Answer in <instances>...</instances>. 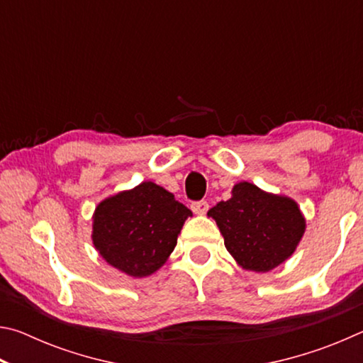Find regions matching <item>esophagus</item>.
Returning a JSON list of instances; mask_svg holds the SVG:
<instances>
[{
	"label": "esophagus",
	"instance_id": "obj_1",
	"mask_svg": "<svg viewBox=\"0 0 363 363\" xmlns=\"http://www.w3.org/2000/svg\"><path fill=\"white\" fill-rule=\"evenodd\" d=\"M190 208H192V211L195 214H205L208 211V208H210V205H208V201L200 200V201H194V203L190 205Z\"/></svg>",
	"mask_w": 363,
	"mask_h": 363
}]
</instances>
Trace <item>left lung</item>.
<instances>
[{
    "label": "left lung",
    "mask_w": 363,
    "mask_h": 363,
    "mask_svg": "<svg viewBox=\"0 0 363 363\" xmlns=\"http://www.w3.org/2000/svg\"><path fill=\"white\" fill-rule=\"evenodd\" d=\"M238 266L269 272L286 261L304 235L306 219L290 196L264 192L251 182H238L227 201L208 211Z\"/></svg>",
    "instance_id": "left-lung-1"
}]
</instances>
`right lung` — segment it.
<instances>
[{
  "mask_svg": "<svg viewBox=\"0 0 363 363\" xmlns=\"http://www.w3.org/2000/svg\"><path fill=\"white\" fill-rule=\"evenodd\" d=\"M192 211L155 182H140L97 205L93 243L110 266L134 279L163 266Z\"/></svg>",
  "mask_w": 363,
  "mask_h": 363,
  "instance_id": "right-lung-1",
  "label": "right lung"
}]
</instances>
